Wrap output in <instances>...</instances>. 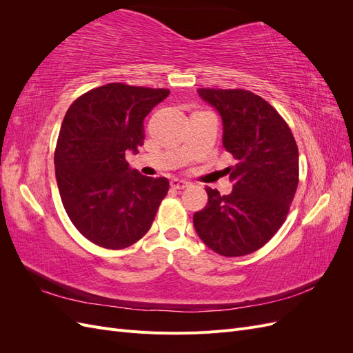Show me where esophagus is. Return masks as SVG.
<instances>
[{
	"instance_id": "1",
	"label": "esophagus",
	"mask_w": 353,
	"mask_h": 353,
	"mask_svg": "<svg viewBox=\"0 0 353 353\" xmlns=\"http://www.w3.org/2000/svg\"><path fill=\"white\" fill-rule=\"evenodd\" d=\"M190 185L188 181L185 179H179V178H174L172 181H170V187L175 188V190H183V188H187Z\"/></svg>"
}]
</instances>
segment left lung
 Instances as JSON below:
<instances>
[{
  "instance_id": "8db88e82",
  "label": "left lung",
  "mask_w": 353,
  "mask_h": 353,
  "mask_svg": "<svg viewBox=\"0 0 353 353\" xmlns=\"http://www.w3.org/2000/svg\"><path fill=\"white\" fill-rule=\"evenodd\" d=\"M222 119V145L237 160L228 168L232 191L206 188L208 205L193 216L201 241L234 258L261 249L287 216L299 181L290 128L270 103L245 90L200 88Z\"/></svg>"
}]
</instances>
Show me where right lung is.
<instances>
[{"mask_svg": "<svg viewBox=\"0 0 353 353\" xmlns=\"http://www.w3.org/2000/svg\"><path fill=\"white\" fill-rule=\"evenodd\" d=\"M169 95L163 88L108 83L74 100L54 153L56 179L70 221L104 249H125L150 230L166 178L144 176L125 154L144 144V119Z\"/></svg>", "mask_w": 353, "mask_h": 353, "instance_id": "obj_1", "label": "right lung"}]
</instances>
